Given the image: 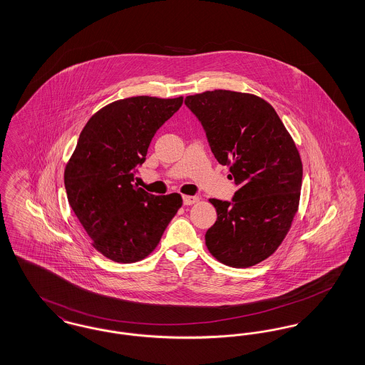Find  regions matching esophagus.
<instances>
[{
    "mask_svg": "<svg viewBox=\"0 0 365 365\" xmlns=\"http://www.w3.org/2000/svg\"><path fill=\"white\" fill-rule=\"evenodd\" d=\"M200 198L195 197V195H183V204L185 205H192L195 202H198Z\"/></svg>",
    "mask_w": 365,
    "mask_h": 365,
    "instance_id": "obj_1",
    "label": "esophagus"
}]
</instances>
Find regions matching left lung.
Listing matches in <instances>:
<instances>
[{
	"mask_svg": "<svg viewBox=\"0 0 365 365\" xmlns=\"http://www.w3.org/2000/svg\"><path fill=\"white\" fill-rule=\"evenodd\" d=\"M185 104L238 186L231 202L209 200L217 220L205 234L207 247L228 267L256 265L278 249L298 210L302 163L294 140L272 105L255 94L213 90Z\"/></svg>",
	"mask_w": 365,
	"mask_h": 365,
	"instance_id": "obj_1",
	"label": "left lung"
}]
</instances>
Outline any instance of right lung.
I'll list each match as a JSON object with an SVG mask.
<instances>
[{
  "label": "right lung",
  "instance_id": "obj_1",
  "mask_svg": "<svg viewBox=\"0 0 365 365\" xmlns=\"http://www.w3.org/2000/svg\"><path fill=\"white\" fill-rule=\"evenodd\" d=\"M183 97H130L106 105L83 127L66 165L71 208L91 245L116 262L148 257L182 207L178 192L153 195L133 183L157 130Z\"/></svg>",
  "mask_w": 365,
  "mask_h": 365
}]
</instances>
